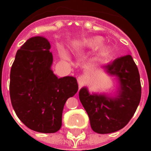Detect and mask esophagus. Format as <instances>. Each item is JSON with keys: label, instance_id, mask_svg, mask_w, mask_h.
Wrapping results in <instances>:
<instances>
[{"label": "esophagus", "instance_id": "1", "mask_svg": "<svg viewBox=\"0 0 151 151\" xmlns=\"http://www.w3.org/2000/svg\"><path fill=\"white\" fill-rule=\"evenodd\" d=\"M78 82L79 84V85H83L85 83V75L84 73H81L80 75L78 76Z\"/></svg>", "mask_w": 151, "mask_h": 151}]
</instances>
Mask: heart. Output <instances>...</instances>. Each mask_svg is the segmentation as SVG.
<instances>
[{
  "label": "heart",
  "mask_w": 151,
  "mask_h": 151,
  "mask_svg": "<svg viewBox=\"0 0 151 151\" xmlns=\"http://www.w3.org/2000/svg\"><path fill=\"white\" fill-rule=\"evenodd\" d=\"M103 38L100 36H93L91 37L83 39L80 42V45L82 47L88 48H96L99 47L103 43ZM110 52V47L107 45H103L99 47V54L101 56H105Z\"/></svg>",
  "instance_id": "heart-1"
}]
</instances>
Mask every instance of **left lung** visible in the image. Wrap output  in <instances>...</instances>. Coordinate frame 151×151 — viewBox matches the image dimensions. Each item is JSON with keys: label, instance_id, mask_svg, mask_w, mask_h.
Listing matches in <instances>:
<instances>
[{"label": "left lung", "instance_id": "8db88e82", "mask_svg": "<svg viewBox=\"0 0 151 151\" xmlns=\"http://www.w3.org/2000/svg\"><path fill=\"white\" fill-rule=\"evenodd\" d=\"M103 67L119 81L118 95L115 97L91 95L87 88H82L79 99L88 115L92 130L107 134L123 129L131 120L140 102L141 84L138 68L130 55Z\"/></svg>", "mask_w": 151, "mask_h": 151}]
</instances>
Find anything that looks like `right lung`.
<instances>
[{
    "label": "right lung",
    "instance_id": "1",
    "mask_svg": "<svg viewBox=\"0 0 151 151\" xmlns=\"http://www.w3.org/2000/svg\"><path fill=\"white\" fill-rule=\"evenodd\" d=\"M50 48L43 37L28 39L16 52L10 73V98L15 114L26 126L42 133L60 129L64 105L78 90L75 78H58L53 73Z\"/></svg>",
    "mask_w": 151,
    "mask_h": 151
}]
</instances>
